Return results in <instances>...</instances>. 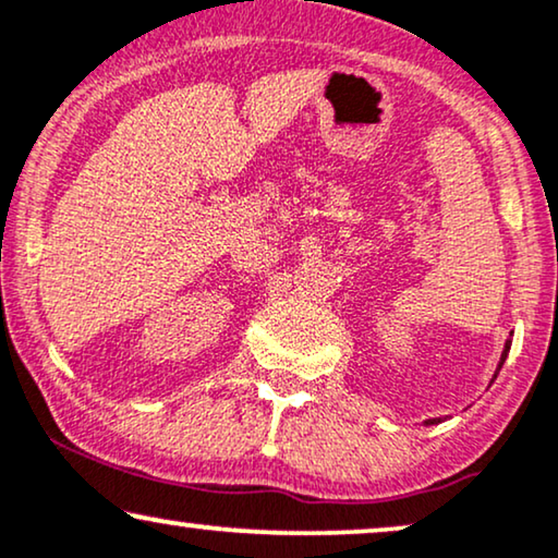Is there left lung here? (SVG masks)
Here are the masks:
<instances>
[{
	"mask_svg": "<svg viewBox=\"0 0 558 558\" xmlns=\"http://www.w3.org/2000/svg\"><path fill=\"white\" fill-rule=\"evenodd\" d=\"M510 342L513 340H506V348H502V355H500V363H498V371L502 368V363H506V357H508V353H510ZM424 424H439V418H429V422H424Z\"/></svg>",
	"mask_w": 558,
	"mask_h": 558,
	"instance_id": "left-lung-1",
	"label": "left lung"
}]
</instances>
